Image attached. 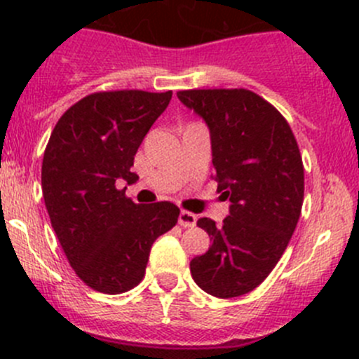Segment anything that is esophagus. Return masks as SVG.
<instances>
[{"instance_id": "34e87169", "label": "esophagus", "mask_w": 359, "mask_h": 359, "mask_svg": "<svg viewBox=\"0 0 359 359\" xmlns=\"http://www.w3.org/2000/svg\"><path fill=\"white\" fill-rule=\"evenodd\" d=\"M178 223L181 226H184V229H187V226H195V223H197V216L190 211H181L178 216Z\"/></svg>"}]
</instances>
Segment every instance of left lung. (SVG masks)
<instances>
[{
    "label": "left lung",
    "instance_id": "obj_1",
    "mask_svg": "<svg viewBox=\"0 0 359 359\" xmlns=\"http://www.w3.org/2000/svg\"><path fill=\"white\" fill-rule=\"evenodd\" d=\"M211 134L218 191L230 201L222 225H197L212 244L190 262L198 288L218 299L250 293L285 253L304 202V164L285 116L246 88L180 90Z\"/></svg>",
    "mask_w": 359,
    "mask_h": 359
}]
</instances>
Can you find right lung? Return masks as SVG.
<instances>
[{"instance_id":"add662e5","label":"right lung","mask_w":359,"mask_h":359,"mask_svg":"<svg viewBox=\"0 0 359 359\" xmlns=\"http://www.w3.org/2000/svg\"><path fill=\"white\" fill-rule=\"evenodd\" d=\"M172 92H94L55 123L41 188L67 262L92 290L129 292L147 271L151 244L176 225L172 202L136 204L116 184L137 181L134 155Z\"/></svg>"}]
</instances>
